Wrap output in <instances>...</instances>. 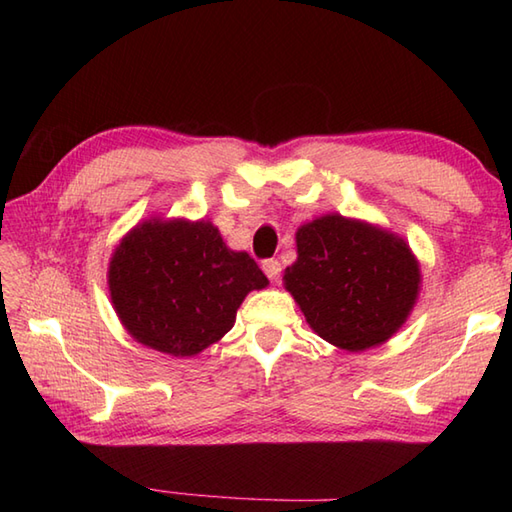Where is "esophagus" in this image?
Instances as JSON below:
<instances>
[{
  "instance_id": "34e87169",
  "label": "esophagus",
  "mask_w": 512,
  "mask_h": 512,
  "mask_svg": "<svg viewBox=\"0 0 512 512\" xmlns=\"http://www.w3.org/2000/svg\"><path fill=\"white\" fill-rule=\"evenodd\" d=\"M266 277L273 281V284H277L279 277H281V264L277 262V259H266V262L262 264Z\"/></svg>"
}]
</instances>
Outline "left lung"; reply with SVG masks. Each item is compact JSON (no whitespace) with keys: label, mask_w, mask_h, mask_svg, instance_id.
Instances as JSON below:
<instances>
[{"label":"left lung","mask_w":512,"mask_h":512,"mask_svg":"<svg viewBox=\"0 0 512 512\" xmlns=\"http://www.w3.org/2000/svg\"><path fill=\"white\" fill-rule=\"evenodd\" d=\"M284 288L310 328L347 352L389 341L416 306L420 262L398 233L341 213L297 228Z\"/></svg>","instance_id":"1"}]
</instances>
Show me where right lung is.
<instances>
[{
    "label": "right lung",
    "instance_id": "right-lung-1",
    "mask_svg": "<svg viewBox=\"0 0 512 512\" xmlns=\"http://www.w3.org/2000/svg\"><path fill=\"white\" fill-rule=\"evenodd\" d=\"M107 286L134 341L189 358L220 341L248 292L268 279L248 253L226 246L213 222L151 215L114 248Z\"/></svg>",
    "mask_w": 512,
    "mask_h": 512
}]
</instances>
